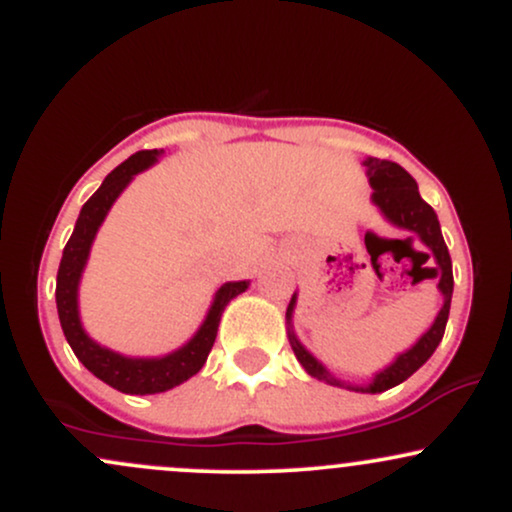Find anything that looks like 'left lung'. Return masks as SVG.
I'll return each instance as SVG.
<instances>
[{"mask_svg": "<svg viewBox=\"0 0 512 512\" xmlns=\"http://www.w3.org/2000/svg\"><path fill=\"white\" fill-rule=\"evenodd\" d=\"M368 175H370V185H373V202L378 204L380 211L390 219L395 226L407 228V231L416 233L424 243L431 248L433 257H436L438 267H433L431 272L433 276H440L438 289L443 291V308L433 322V327L428 330L424 337L416 342L414 349H409L407 354H402L392 363L390 368H385L383 373L375 375V380L368 387H351V390H361V392H385L390 387H395L399 383L414 375L428 358L433 356V351L438 349L440 339L445 334V325H448V315H450V298H452V262H450V252L448 245H445L443 233H440V223L436 211L431 209V204H426L419 195V187H416V180L404 170L399 163L392 161H378V158H368ZM411 240V238H407ZM431 257V255H426ZM293 305H296V296L291 298L289 308H286V320H291ZM293 354H296L301 366L308 370L310 375L317 380H325L330 385H342L339 380H334L320 363L315 361L308 351L298 344V339L289 334Z\"/></svg>", "mask_w": 512, "mask_h": 512, "instance_id": "left-lung-1", "label": "left lung"}]
</instances>
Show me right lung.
I'll use <instances>...</instances> for the list:
<instances>
[{
  "instance_id": "right-lung-1",
  "label": "right lung",
  "mask_w": 512,
  "mask_h": 512,
  "mask_svg": "<svg viewBox=\"0 0 512 512\" xmlns=\"http://www.w3.org/2000/svg\"><path fill=\"white\" fill-rule=\"evenodd\" d=\"M158 151H137L134 156H129L125 163H120L108 178L103 180V185L98 187L96 195L81 207L79 219H76L74 233L69 238V243L64 245L60 269H57V313H60V322L64 337H67L69 346L84 366L91 370L96 378H101L103 383H108L115 390L127 392V395H154V392H166L170 387L185 383L187 378L199 373L211 346L216 342V332H219L221 313L226 308L231 298H236L238 293L248 289V281H231V284H223L219 293H216L214 305H211L207 320L199 327V332L190 339V344H185L182 349L175 351L166 358H125L115 351L103 349L96 342L86 337V332L81 330L79 322V310H76V286H79L81 269H84L88 250H91L93 236H96L98 226H101L108 209L113 207V202L125 190V185L132 180V175H137L139 170L149 168L156 161Z\"/></svg>"
}]
</instances>
